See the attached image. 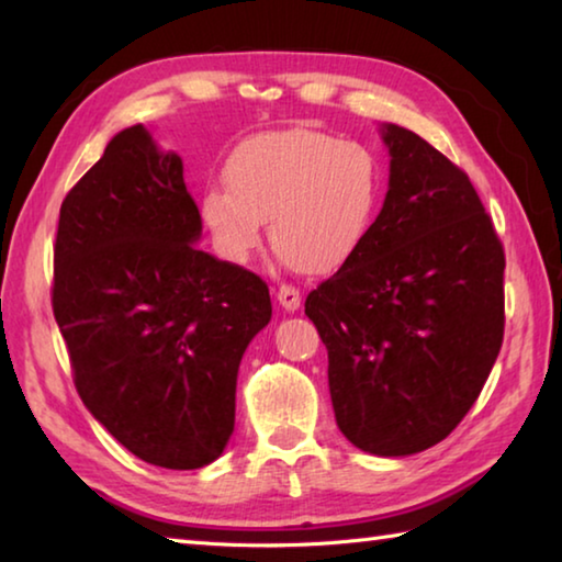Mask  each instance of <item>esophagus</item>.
<instances>
[{"mask_svg":"<svg viewBox=\"0 0 562 562\" xmlns=\"http://www.w3.org/2000/svg\"><path fill=\"white\" fill-rule=\"evenodd\" d=\"M278 302H280L282 307L288 310V312H294V310H300L302 294H300L297 288H292V284H282V288L278 290Z\"/></svg>","mask_w":562,"mask_h":562,"instance_id":"obj_1","label":"esophagus"}]
</instances>
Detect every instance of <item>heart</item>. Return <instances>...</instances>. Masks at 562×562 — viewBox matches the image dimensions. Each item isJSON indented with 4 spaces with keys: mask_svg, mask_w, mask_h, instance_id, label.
Listing matches in <instances>:
<instances>
[{
    "mask_svg": "<svg viewBox=\"0 0 562 562\" xmlns=\"http://www.w3.org/2000/svg\"><path fill=\"white\" fill-rule=\"evenodd\" d=\"M225 186L201 195V217L223 260L247 265L262 245V223L292 270L331 272L355 255L382 201L384 173L359 140L315 128L260 133L237 146Z\"/></svg>",
    "mask_w": 562,
    "mask_h": 562,
    "instance_id": "heart-1",
    "label": "heart"
}]
</instances>
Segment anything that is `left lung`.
Segmentation results:
<instances>
[{
  "mask_svg": "<svg viewBox=\"0 0 562 562\" xmlns=\"http://www.w3.org/2000/svg\"><path fill=\"white\" fill-rule=\"evenodd\" d=\"M389 190L359 250L307 294L339 431L412 456L469 414L503 345L506 255L469 176L414 131L382 126Z\"/></svg>",
  "mask_w": 562,
  "mask_h": 562,
  "instance_id": "1",
  "label": "left lung"
}]
</instances>
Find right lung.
Instances as JSON below:
<instances>
[{
    "label": "right lung",
    "instance_id": "1",
    "mask_svg": "<svg viewBox=\"0 0 562 562\" xmlns=\"http://www.w3.org/2000/svg\"><path fill=\"white\" fill-rule=\"evenodd\" d=\"M201 231L183 160L138 123L66 193L54 245L76 392L133 456L173 471L223 453L240 359L272 317L268 284L198 250Z\"/></svg>",
    "mask_w": 562,
    "mask_h": 562
}]
</instances>
